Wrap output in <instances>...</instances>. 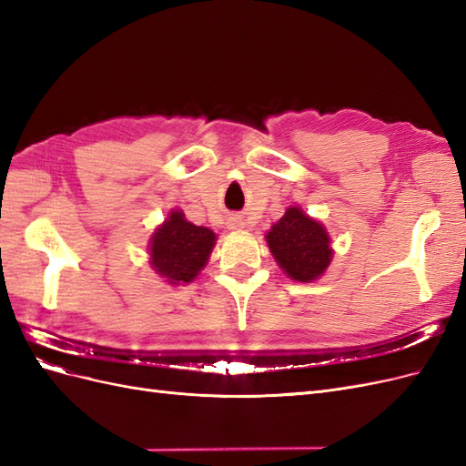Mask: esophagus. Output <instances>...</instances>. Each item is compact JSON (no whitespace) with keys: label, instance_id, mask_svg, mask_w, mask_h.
Segmentation results:
<instances>
[{"label":"esophagus","instance_id":"obj_1","mask_svg":"<svg viewBox=\"0 0 466 466\" xmlns=\"http://www.w3.org/2000/svg\"><path fill=\"white\" fill-rule=\"evenodd\" d=\"M245 219L241 218V216H231L229 219H228V229L229 231H243L245 229Z\"/></svg>","mask_w":466,"mask_h":466}]
</instances>
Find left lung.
<instances>
[{
	"label": "left lung",
	"mask_w": 466,
	"mask_h": 466,
	"mask_svg": "<svg viewBox=\"0 0 466 466\" xmlns=\"http://www.w3.org/2000/svg\"><path fill=\"white\" fill-rule=\"evenodd\" d=\"M264 237L281 272L301 284L319 279L334 257L327 228L299 206H289Z\"/></svg>",
	"instance_id": "8db88e82"
}]
</instances>
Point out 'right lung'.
<instances>
[{"label": "right lung", "mask_w": 466, "mask_h": 466, "mask_svg": "<svg viewBox=\"0 0 466 466\" xmlns=\"http://www.w3.org/2000/svg\"><path fill=\"white\" fill-rule=\"evenodd\" d=\"M216 241L214 231L188 221L182 209H171L149 238V266L167 284H190L206 268Z\"/></svg>", "instance_id": "obj_1"}]
</instances>
